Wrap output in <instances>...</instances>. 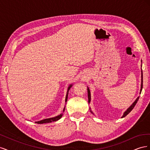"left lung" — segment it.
Wrapping results in <instances>:
<instances>
[{
    "label": "left lung",
    "mask_w": 150,
    "mask_h": 150,
    "mask_svg": "<svg viewBox=\"0 0 150 150\" xmlns=\"http://www.w3.org/2000/svg\"><path fill=\"white\" fill-rule=\"evenodd\" d=\"M142 88H143V71H142V84H141V89H140V93H139L140 94H141V93H142ZM88 103H89L90 101H91V93H90V91H89V89L88 87ZM139 97H138L137 98V99H136V100H135V101L130 106V107L129 108L127 109V110L124 112L123 115H122V116L121 117H125L126 115H128L131 111H132V110L134 108V107L135 106L136 104H137V102L138 101V99H139ZM91 112L93 114V112L91 111Z\"/></svg>",
    "instance_id": "8db88e82"
}]
</instances>
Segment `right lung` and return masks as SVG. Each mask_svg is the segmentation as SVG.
<instances>
[{
    "label": "right lung",
    "mask_w": 150,
    "mask_h": 150,
    "mask_svg": "<svg viewBox=\"0 0 150 150\" xmlns=\"http://www.w3.org/2000/svg\"><path fill=\"white\" fill-rule=\"evenodd\" d=\"M72 84H70L69 86V87H68L67 88V93H66V102H67V97H68V94H69V90L70 89V88L72 87ZM65 110V107L64 108V110H63V112ZM62 113L59 115H58L56 117H51V118H47V119H44L43 120H41V121H36L35 122L36 123L38 124H43V123H48V122H51L52 121H56L57 120H59L61 117H62Z\"/></svg>",
    "instance_id": "right-lung-1"
}]
</instances>
